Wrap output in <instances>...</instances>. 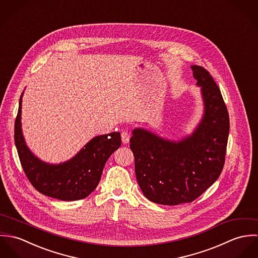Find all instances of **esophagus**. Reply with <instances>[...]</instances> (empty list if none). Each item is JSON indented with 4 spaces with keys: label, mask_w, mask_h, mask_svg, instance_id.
<instances>
[{
    "label": "esophagus",
    "mask_w": 258,
    "mask_h": 258,
    "mask_svg": "<svg viewBox=\"0 0 258 258\" xmlns=\"http://www.w3.org/2000/svg\"><path fill=\"white\" fill-rule=\"evenodd\" d=\"M121 139H122L123 144H128L129 140H130V135L127 132H122L121 133Z\"/></svg>",
    "instance_id": "obj_1"
}]
</instances>
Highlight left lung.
<instances>
[{
    "instance_id": "left-lung-1",
    "label": "left lung",
    "mask_w": 258,
    "mask_h": 258,
    "mask_svg": "<svg viewBox=\"0 0 258 258\" xmlns=\"http://www.w3.org/2000/svg\"><path fill=\"white\" fill-rule=\"evenodd\" d=\"M190 69L204 102L191 134L175 141L139 127L130 139L137 182L148 200L160 205L191 203L218 180L224 165L229 118L221 90L207 70Z\"/></svg>"
}]
</instances>
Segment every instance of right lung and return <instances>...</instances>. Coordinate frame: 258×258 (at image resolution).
I'll list each match as a JSON object with an SVG mask.
<instances>
[{
	"label": "right lung",
	"mask_w": 258,
	"mask_h": 258,
	"mask_svg": "<svg viewBox=\"0 0 258 258\" xmlns=\"http://www.w3.org/2000/svg\"><path fill=\"white\" fill-rule=\"evenodd\" d=\"M15 122V144L31 184L44 196L61 201L88 197L98 185L104 165L121 145L119 132L100 135L87 142L72 159L59 164L43 162L28 147L22 130V98Z\"/></svg>",
	"instance_id": "add662e5"
}]
</instances>
